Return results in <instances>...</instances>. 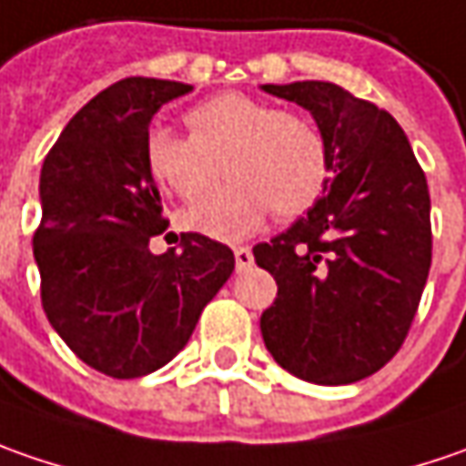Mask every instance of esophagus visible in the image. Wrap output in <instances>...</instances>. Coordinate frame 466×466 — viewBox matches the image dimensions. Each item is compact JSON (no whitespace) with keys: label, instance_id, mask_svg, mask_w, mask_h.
<instances>
[{"label":"esophagus","instance_id":"esophagus-1","mask_svg":"<svg viewBox=\"0 0 466 466\" xmlns=\"http://www.w3.org/2000/svg\"><path fill=\"white\" fill-rule=\"evenodd\" d=\"M234 266H237V271H245V268L253 266V253H250V248H234Z\"/></svg>","mask_w":466,"mask_h":466}]
</instances>
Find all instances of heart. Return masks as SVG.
Segmentation results:
<instances>
[{
  "instance_id": "b5f03b06",
  "label": "heart",
  "mask_w": 466,
  "mask_h": 466,
  "mask_svg": "<svg viewBox=\"0 0 466 466\" xmlns=\"http://www.w3.org/2000/svg\"><path fill=\"white\" fill-rule=\"evenodd\" d=\"M190 135L156 127L146 137L151 177L182 200H197L222 161L230 179L185 211L193 232L242 239L266 216L294 218L323 198L331 156L310 119L245 93H218L185 114Z\"/></svg>"
}]
</instances>
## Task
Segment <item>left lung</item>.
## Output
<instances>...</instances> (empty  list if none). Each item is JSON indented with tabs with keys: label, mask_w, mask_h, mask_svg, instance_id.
<instances>
[{
	"label": "left lung",
	"mask_w": 466,
	"mask_h": 466,
	"mask_svg": "<svg viewBox=\"0 0 466 466\" xmlns=\"http://www.w3.org/2000/svg\"><path fill=\"white\" fill-rule=\"evenodd\" d=\"M260 91L308 109L331 156L323 198L253 248L279 284L260 334L273 360L302 380H362L399 352L428 281L425 174L394 116L341 86L297 80Z\"/></svg>",
	"instance_id": "obj_1"
}]
</instances>
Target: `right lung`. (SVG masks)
Here are the masks:
<instances>
[{
  "mask_svg": "<svg viewBox=\"0 0 466 466\" xmlns=\"http://www.w3.org/2000/svg\"><path fill=\"white\" fill-rule=\"evenodd\" d=\"M187 83L125 77L91 98L41 167L33 255L51 329L93 370L140 378L190 341L198 318L234 271V253L187 234L182 253L153 255L167 229L146 167L153 114Z\"/></svg>",
  "mask_w": 466,
  "mask_h": 466,
  "instance_id": "1",
  "label": "right lung"
}]
</instances>
